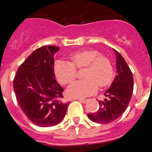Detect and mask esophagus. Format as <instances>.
<instances>
[{"label":"esophagus","instance_id":"1","mask_svg":"<svg viewBox=\"0 0 152 152\" xmlns=\"http://www.w3.org/2000/svg\"><path fill=\"white\" fill-rule=\"evenodd\" d=\"M78 100H79V102H80L81 103H82V104H85L86 102H87V99H78Z\"/></svg>","mask_w":152,"mask_h":152}]
</instances>
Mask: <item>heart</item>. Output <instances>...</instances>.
Returning a JSON list of instances; mask_svg holds the SVG:
<instances>
[{"label": "heart", "instance_id": "heart-1", "mask_svg": "<svg viewBox=\"0 0 152 152\" xmlns=\"http://www.w3.org/2000/svg\"><path fill=\"white\" fill-rule=\"evenodd\" d=\"M86 67L85 79L73 82L68 87L67 95L73 98H85L94 94L101 87L111 84L113 79V67L110 59L102 56L94 49H84L69 56V62L57 60L54 64V73L62 85L71 83L76 77V70Z\"/></svg>", "mask_w": 152, "mask_h": 152}]
</instances>
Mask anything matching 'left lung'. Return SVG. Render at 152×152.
<instances>
[{
    "label": "left lung",
    "mask_w": 152,
    "mask_h": 152,
    "mask_svg": "<svg viewBox=\"0 0 152 152\" xmlns=\"http://www.w3.org/2000/svg\"><path fill=\"white\" fill-rule=\"evenodd\" d=\"M116 54L117 75L110 88L105 92L106 99L99 101L100 107L93 113L87 115L93 122L108 124L118 118L126 110L134 87L133 76L123 56L114 49Z\"/></svg>",
    "instance_id": "8db88e82"
}]
</instances>
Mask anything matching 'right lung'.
Returning a JSON list of instances; mask_svg holds the SVG:
<instances>
[{"label":"right lung","instance_id":"add662e5","mask_svg":"<svg viewBox=\"0 0 152 152\" xmlns=\"http://www.w3.org/2000/svg\"><path fill=\"white\" fill-rule=\"evenodd\" d=\"M59 47L45 45L34 50L20 65L13 81L16 99L29 120L39 126L62 121L70 102H63V88L55 79L54 56Z\"/></svg>","mask_w":152,"mask_h":152}]
</instances>
